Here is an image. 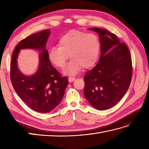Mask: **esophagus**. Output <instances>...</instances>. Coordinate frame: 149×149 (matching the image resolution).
<instances>
[{"instance_id":"1","label":"esophagus","mask_w":149,"mask_h":149,"mask_svg":"<svg viewBox=\"0 0 149 149\" xmlns=\"http://www.w3.org/2000/svg\"><path fill=\"white\" fill-rule=\"evenodd\" d=\"M75 77H69L68 78V81L70 82V83H72V82H74L75 80Z\"/></svg>"}]
</instances>
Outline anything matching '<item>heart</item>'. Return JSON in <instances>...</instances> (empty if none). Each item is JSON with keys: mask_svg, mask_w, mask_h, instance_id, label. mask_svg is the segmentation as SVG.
Returning a JSON list of instances; mask_svg holds the SVG:
<instances>
[{"mask_svg": "<svg viewBox=\"0 0 149 149\" xmlns=\"http://www.w3.org/2000/svg\"><path fill=\"white\" fill-rule=\"evenodd\" d=\"M100 50L99 37L93 33L71 31L59 40V46H52L48 52L49 61L58 68H63L70 57L63 74L75 75L83 68H90L96 64Z\"/></svg>", "mask_w": 149, "mask_h": 149, "instance_id": "heart-1", "label": "heart"}]
</instances>
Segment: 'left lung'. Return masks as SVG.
Segmentation results:
<instances>
[{"instance_id": "obj_1", "label": "left lung", "mask_w": 149, "mask_h": 149, "mask_svg": "<svg viewBox=\"0 0 149 149\" xmlns=\"http://www.w3.org/2000/svg\"><path fill=\"white\" fill-rule=\"evenodd\" d=\"M88 29L99 34L100 57L84 77V95L91 106L102 111L115 106L127 91L132 74L131 56L115 34L99 28Z\"/></svg>"}]
</instances>
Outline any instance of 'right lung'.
Segmentation results:
<instances>
[{
	"label": "right lung",
	"mask_w": 149,
	"mask_h": 149,
	"mask_svg": "<svg viewBox=\"0 0 149 149\" xmlns=\"http://www.w3.org/2000/svg\"><path fill=\"white\" fill-rule=\"evenodd\" d=\"M50 34V30L46 29L20 41L13 52L11 63L10 78L16 93L31 109L43 113L59 105L68 84L67 77H61L49 59L46 44ZM25 48L40 52L38 70L31 76L24 74L17 67L19 52Z\"/></svg>",
	"instance_id": "right-lung-1"
}]
</instances>
